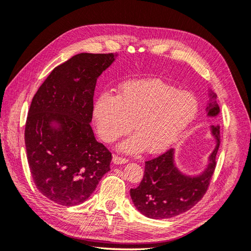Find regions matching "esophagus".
Returning <instances> with one entry per match:
<instances>
[{"label": "esophagus", "instance_id": "esophagus-1", "mask_svg": "<svg viewBox=\"0 0 251 251\" xmlns=\"http://www.w3.org/2000/svg\"><path fill=\"white\" fill-rule=\"evenodd\" d=\"M128 160L126 158H123L120 156H117V155H114L113 156V162L115 164H125L126 163Z\"/></svg>", "mask_w": 251, "mask_h": 251}]
</instances>
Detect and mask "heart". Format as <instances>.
I'll return each instance as SVG.
<instances>
[{
	"instance_id": "heart-1",
	"label": "heart",
	"mask_w": 251,
	"mask_h": 251,
	"mask_svg": "<svg viewBox=\"0 0 251 251\" xmlns=\"http://www.w3.org/2000/svg\"><path fill=\"white\" fill-rule=\"evenodd\" d=\"M198 100L188 91L158 79L128 81L118 94L102 93L93 107L100 138L112 143L132 130L136 134L120 146L126 153L146 148L151 154L170 148L198 113Z\"/></svg>"
}]
</instances>
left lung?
<instances>
[{
  "mask_svg": "<svg viewBox=\"0 0 251 251\" xmlns=\"http://www.w3.org/2000/svg\"><path fill=\"white\" fill-rule=\"evenodd\" d=\"M207 115L215 117L220 113L217 95L209 92ZM211 134L217 146L209 156L207 169L199 176L181 174L174 163V150L146 161L144 175L138 187L131 188L132 201L142 215L151 219H170L191 209L208 189L216 169V157L220 147V126H211Z\"/></svg>",
  "mask_w": 251,
  "mask_h": 251,
  "instance_id": "obj_1",
  "label": "left lung"
}]
</instances>
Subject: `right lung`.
<instances>
[{"label":"right lung","mask_w":251,"mask_h":251,"mask_svg":"<svg viewBox=\"0 0 251 251\" xmlns=\"http://www.w3.org/2000/svg\"><path fill=\"white\" fill-rule=\"evenodd\" d=\"M113 53H79L55 67L33 96L25 126L30 173L36 188L64 206L85 202L110 171L111 151L90 123L98 76Z\"/></svg>","instance_id":"add662e5"}]
</instances>
